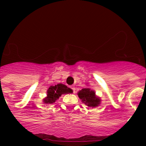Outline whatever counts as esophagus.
<instances>
[{"mask_svg":"<svg viewBox=\"0 0 146 146\" xmlns=\"http://www.w3.org/2000/svg\"><path fill=\"white\" fill-rule=\"evenodd\" d=\"M71 88H72V91H73V92H75V90H76V89H75V88H74V86H72V87H71Z\"/></svg>","mask_w":146,"mask_h":146,"instance_id":"esophagus-1","label":"esophagus"}]
</instances>
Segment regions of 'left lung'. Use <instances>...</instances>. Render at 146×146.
<instances>
[{"instance_id": "obj_1", "label": "left lung", "mask_w": 146, "mask_h": 146, "mask_svg": "<svg viewBox=\"0 0 146 146\" xmlns=\"http://www.w3.org/2000/svg\"><path fill=\"white\" fill-rule=\"evenodd\" d=\"M78 96L82 102L88 107H96L100 103V99L95 96V92L90 88H83L78 92Z\"/></svg>"}]
</instances>
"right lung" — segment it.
<instances>
[{
    "label": "right lung",
    "instance_id": "1",
    "mask_svg": "<svg viewBox=\"0 0 146 146\" xmlns=\"http://www.w3.org/2000/svg\"><path fill=\"white\" fill-rule=\"evenodd\" d=\"M72 93V90L67 87L65 85L61 83L55 86H50L47 90V96L44 99V102L46 104H52L55 102L62 94Z\"/></svg>",
    "mask_w": 146,
    "mask_h": 146
}]
</instances>
